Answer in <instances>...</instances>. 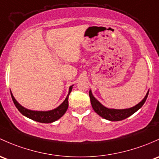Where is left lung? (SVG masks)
I'll use <instances>...</instances> for the list:
<instances>
[{
    "mask_svg": "<svg viewBox=\"0 0 159 159\" xmlns=\"http://www.w3.org/2000/svg\"><path fill=\"white\" fill-rule=\"evenodd\" d=\"M148 92H149V90L146 93L145 98L138 104L133 107L127 108V109H112V108L106 107L93 97L91 90H90L89 91V96L91 98V106H92L93 110L99 116H101L103 119L110 120V121H120V120L126 119L129 116L133 115V113H136L137 110H139L143 107V105L146 101Z\"/></svg>",
    "mask_w": 159,
    "mask_h": 159,
    "instance_id": "8db88e82",
    "label": "left lung"
}]
</instances>
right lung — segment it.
Here are the masks:
<instances>
[{"label":"right lung","mask_w":159,"mask_h":159,"mask_svg":"<svg viewBox=\"0 0 159 159\" xmlns=\"http://www.w3.org/2000/svg\"><path fill=\"white\" fill-rule=\"evenodd\" d=\"M73 86L74 85H71V86L69 87L68 93L67 95L66 98L58 107L51 110H47V111H38V110L26 109V108H25L24 107H23L22 105H20L16 101V100L15 99L11 91V98H12L15 106H16V107L17 108L18 110L22 113L23 116H26V117L30 118V119L33 120H35L36 122H39V123H50L60 119L66 113V110H68V96H69L70 93L71 92Z\"/></svg>","instance_id":"right-lung-1"}]
</instances>
